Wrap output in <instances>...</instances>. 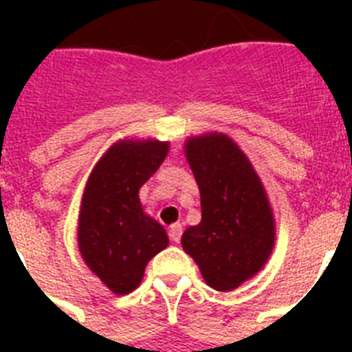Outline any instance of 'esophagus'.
Wrapping results in <instances>:
<instances>
[{"label":"esophagus","instance_id":"obj_1","mask_svg":"<svg viewBox=\"0 0 352 352\" xmlns=\"http://www.w3.org/2000/svg\"><path fill=\"white\" fill-rule=\"evenodd\" d=\"M181 235H182L181 223H175V225L170 226V239L173 241V243H179V241H181Z\"/></svg>","mask_w":352,"mask_h":352}]
</instances>
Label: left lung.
Masks as SVG:
<instances>
[{
    "label": "left lung",
    "instance_id": "left-lung-1",
    "mask_svg": "<svg viewBox=\"0 0 352 352\" xmlns=\"http://www.w3.org/2000/svg\"><path fill=\"white\" fill-rule=\"evenodd\" d=\"M184 153L201 192V223L182 234V248L212 289L234 290L272 254L276 225L267 192L250 160L223 133L188 138Z\"/></svg>",
    "mask_w": 352,
    "mask_h": 352
}]
</instances>
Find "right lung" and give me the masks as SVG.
Listing matches in <instances>:
<instances>
[{
	"instance_id": "right-lung-1",
	"label": "right lung",
	"mask_w": 352,
	"mask_h": 352,
	"mask_svg": "<svg viewBox=\"0 0 352 352\" xmlns=\"http://www.w3.org/2000/svg\"><path fill=\"white\" fill-rule=\"evenodd\" d=\"M170 144L118 140L102 155L85 184L78 219V248L85 265L107 289L129 294L151 257L170 239L144 214L138 190L164 162Z\"/></svg>"
}]
</instances>
